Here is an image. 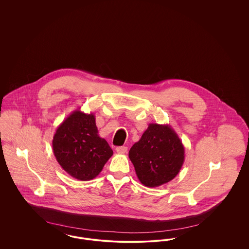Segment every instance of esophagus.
Masks as SVG:
<instances>
[{
    "label": "esophagus",
    "mask_w": 249,
    "mask_h": 249,
    "mask_svg": "<svg viewBox=\"0 0 249 249\" xmlns=\"http://www.w3.org/2000/svg\"><path fill=\"white\" fill-rule=\"evenodd\" d=\"M116 150H117V152L119 153V154H125L128 151V147L127 146H118L116 148Z\"/></svg>",
    "instance_id": "34e87169"
}]
</instances>
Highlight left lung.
I'll list each match as a JSON object with an SVG mask.
<instances>
[{
    "label": "left lung",
    "instance_id": "obj_1",
    "mask_svg": "<svg viewBox=\"0 0 249 249\" xmlns=\"http://www.w3.org/2000/svg\"><path fill=\"white\" fill-rule=\"evenodd\" d=\"M129 158L142 185L156 188L178 176L185 160V148L170 125L150 123L131 146Z\"/></svg>",
    "mask_w": 249,
    "mask_h": 249
}]
</instances>
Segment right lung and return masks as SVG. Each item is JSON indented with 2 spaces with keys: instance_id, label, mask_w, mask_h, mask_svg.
Segmentation results:
<instances>
[{
  "instance_id": "1",
  "label": "right lung",
  "mask_w": 249,
  "mask_h": 249,
  "mask_svg": "<svg viewBox=\"0 0 249 249\" xmlns=\"http://www.w3.org/2000/svg\"><path fill=\"white\" fill-rule=\"evenodd\" d=\"M61 168L81 181L96 178L113 155L108 142L98 134L94 115L75 110L58 127L52 141Z\"/></svg>"
}]
</instances>
